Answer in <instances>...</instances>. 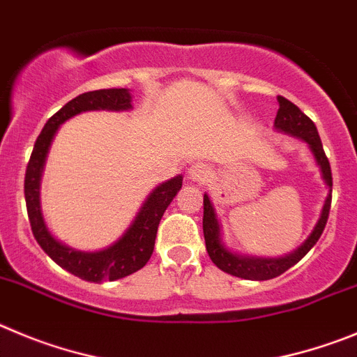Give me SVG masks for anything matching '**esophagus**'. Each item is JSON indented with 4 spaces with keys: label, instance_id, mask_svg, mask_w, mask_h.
Segmentation results:
<instances>
[{
    "label": "esophagus",
    "instance_id": "obj_1",
    "mask_svg": "<svg viewBox=\"0 0 357 357\" xmlns=\"http://www.w3.org/2000/svg\"><path fill=\"white\" fill-rule=\"evenodd\" d=\"M188 178H190L192 181H199V183L208 181V179L211 178L210 165H206V163H202V162L194 163V165L188 169Z\"/></svg>",
    "mask_w": 357,
    "mask_h": 357
}]
</instances>
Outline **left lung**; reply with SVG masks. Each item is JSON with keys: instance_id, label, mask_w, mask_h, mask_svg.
Wrapping results in <instances>:
<instances>
[{"instance_id": "1", "label": "left lung", "mask_w": 357, "mask_h": 357, "mask_svg": "<svg viewBox=\"0 0 357 357\" xmlns=\"http://www.w3.org/2000/svg\"><path fill=\"white\" fill-rule=\"evenodd\" d=\"M279 110L275 115L274 126L278 130L290 133L294 137L303 139L304 142L310 144V149L313 153L314 160L322 169L324 181L329 186V195L326 199V204L322 208V215L320 220L314 226L313 233L310 234V238L298 247L295 252L284 256V258L278 259H265V258H249V256H238L233 255L231 250L224 247L222 240H220V226H218L217 215H215L213 204H211L210 197L204 195V215H202V231H204V242H206V250L210 255L211 261L220 268V271L227 272L231 275L242 279H250V281H266V279H274L281 275L282 272H287L288 268L298 263L304 256L310 252L311 247L319 242L322 236L324 227L327 224V217H329L331 210V192H333V174H331V165L327 160L326 153H324L322 140L319 137V131L314 123L307 117L306 114L301 112V108L295 107L294 102L288 101L287 98L278 96Z\"/></svg>"}]
</instances>
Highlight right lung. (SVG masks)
<instances>
[{
    "instance_id": "right-lung-1",
    "label": "right lung",
    "mask_w": 357,
    "mask_h": 357,
    "mask_svg": "<svg viewBox=\"0 0 357 357\" xmlns=\"http://www.w3.org/2000/svg\"><path fill=\"white\" fill-rule=\"evenodd\" d=\"M131 108V96L126 89H101L79 94L63 105L53 117L46 123L40 135L35 140L30 162L24 176V199H26L28 218H30L31 233L44 252L59 263L67 272L85 281H115L126 278L133 272L140 271L149 261L153 249H155L156 231L158 224L165 213L167 206L179 192L183 185L181 176L169 179L156 186L153 194L147 197L139 215L131 224L124 236L112 247L99 252H82L75 250L63 243L56 242L53 234L47 231L44 217L40 213V201H38V186L43 176L44 162H46L47 149L51 146L54 133L67 119L75 117L86 110H128Z\"/></svg>"
}]
</instances>
